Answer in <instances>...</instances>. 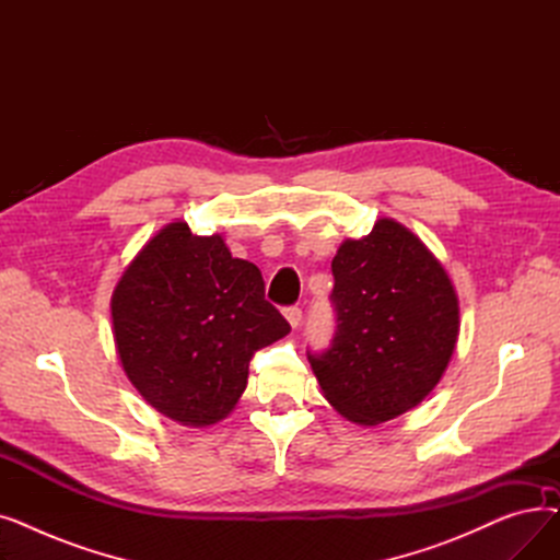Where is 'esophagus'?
Here are the masks:
<instances>
[{"instance_id":"esophagus-1","label":"esophagus","mask_w":560,"mask_h":560,"mask_svg":"<svg viewBox=\"0 0 560 560\" xmlns=\"http://www.w3.org/2000/svg\"><path fill=\"white\" fill-rule=\"evenodd\" d=\"M283 315H285L288 325H290L292 329H298V327L302 325V308H300V306H288V308L283 311Z\"/></svg>"}]
</instances>
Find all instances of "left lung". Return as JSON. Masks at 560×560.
Masks as SVG:
<instances>
[{
	"label": "left lung",
	"instance_id": "left-lung-1",
	"mask_svg": "<svg viewBox=\"0 0 560 560\" xmlns=\"http://www.w3.org/2000/svg\"><path fill=\"white\" fill-rule=\"evenodd\" d=\"M338 329L308 357L325 399L376 427L416 408L443 378L460 331L456 288L433 252L393 218L347 238L334 260Z\"/></svg>",
	"mask_w": 560,
	"mask_h": 560
}]
</instances>
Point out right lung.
<instances>
[{
	"instance_id": "1",
	"label": "right lung",
	"mask_w": 560,
	"mask_h": 560,
	"mask_svg": "<svg viewBox=\"0 0 560 560\" xmlns=\"http://www.w3.org/2000/svg\"><path fill=\"white\" fill-rule=\"evenodd\" d=\"M113 340L140 397L184 427L222 422L247 388L254 351L290 334L265 302L254 262L233 258L220 233L184 220L159 229L110 298Z\"/></svg>"
}]
</instances>
